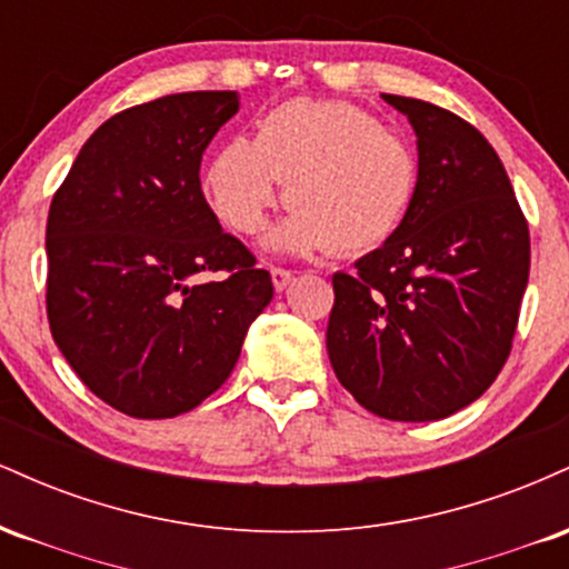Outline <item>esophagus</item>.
<instances>
[{
	"instance_id": "1",
	"label": "esophagus",
	"mask_w": 569,
	"mask_h": 569,
	"mask_svg": "<svg viewBox=\"0 0 569 569\" xmlns=\"http://www.w3.org/2000/svg\"><path fill=\"white\" fill-rule=\"evenodd\" d=\"M270 276H272V286H276V291H283L293 280V272L286 270V267H270Z\"/></svg>"
}]
</instances>
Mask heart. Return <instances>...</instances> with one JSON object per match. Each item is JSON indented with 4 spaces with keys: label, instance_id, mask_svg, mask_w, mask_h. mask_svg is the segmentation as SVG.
Segmentation results:
<instances>
[{
    "label": "heart",
    "instance_id": "1",
    "mask_svg": "<svg viewBox=\"0 0 569 569\" xmlns=\"http://www.w3.org/2000/svg\"><path fill=\"white\" fill-rule=\"evenodd\" d=\"M280 184L289 219L267 238L280 253H367L388 243L420 184L415 143L345 101L293 98L270 109L257 139H230L202 176L208 206L238 234H257Z\"/></svg>",
    "mask_w": 569,
    "mask_h": 569
}]
</instances>
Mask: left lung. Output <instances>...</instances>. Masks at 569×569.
<instances>
[{"mask_svg": "<svg viewBox=\"0 0 569 569\" xmlns=\"http://www.w3.org/2000/svg\"><path fill=\"white\" fill-rule=\"evenodd\" d=\"M382 98L415 128L420 184L393 238L331 278L326 350L371 415L430 422L500 375L530 278V230L471 122L420 98Z\"/></svg>", "mask_w": 569, "mask_h": 569, "instance_id": "1", "label": "left lung"}]
</instances>
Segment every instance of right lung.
<instances>
[{
	"label": "right lung",
	"mask_w": 569,
	"mask_h": 569,
	"mask_svg": "<svg viewBox=\"0 0 569 569\" xmlns=\"http://www.w3.org/2000/svg\"><path fill=\"white\" fill-rule=\"evenodd\" d=\"M234 90L154 98L84 141L48 213V321L77 377L139 420L194 409L238 363L270 272L221 230L200 160ZM217 271L202 284L197 278Z\"/></svg>",
	"instance_id": "add662e5"
}]
</instances>
